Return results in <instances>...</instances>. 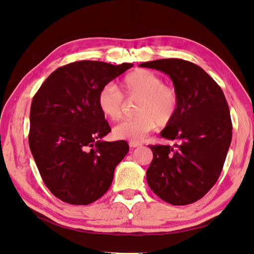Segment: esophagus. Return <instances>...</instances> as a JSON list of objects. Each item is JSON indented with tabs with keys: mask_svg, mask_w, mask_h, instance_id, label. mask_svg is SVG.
I'll return each mask as SVG.
<instances>
[{
	"mask_svg": "<svg viewBox=\"0 0 254 254\" xmlns=\"http://www.w3.org/2000/svg\"><path fill=\"white\" fill-rule=\"evenodd\" d=\"M129 146L133 148V147H139V146H142V144L139 142H129Z\"/></svg>",
	"mask_w": 254,
	"mask_h": 254,
	"instance_id": "1",
	"label": "esophagus"
}]
</instances>
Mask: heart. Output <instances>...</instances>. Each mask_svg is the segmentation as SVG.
<instances>
[{
  "instance_id": "b5f03b06",
  "label": "heart",
  "mask_w": 254,
  "mask_h": 254,
  "mask_svg": "<svg viewBox=\"0 0 254 254\" xmlns=\"http://www.w3.org/2000/svg\"><path fill=\"white\" fill-rule=\"evenodd\" d=\"M126 99L139 98L135 106L136 117L114 127L117 139L141 142L158 125L167 126L174 121L179 109V94L174 86L151 71L139 68L126 75L119 90L107 84L98 93V109L106 119L117 122L122 119Z\"/></svg>"
}]
</instances>
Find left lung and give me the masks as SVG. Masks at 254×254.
Instances as JSON below:
<instances>
[{
    "mask_svg": "<svg viewBox=\"0 0 254 254\" xmlns=\"http://www.w3.org/2000/svg\"><path fill=\"white\" fill-rule=\"evenodd\" d=\"M140 66L167 74L179 94V109L161 136L175 145H149L146 172L151 190L173 205L202 198L224 167L232 140V122L221 88L202 68L182 59H159Z\"/></svg>",
    "mask_w": 254,
    "mask_h": 254,
    "instance_id": "1",
    "label": "left lung"
}]
</instances>
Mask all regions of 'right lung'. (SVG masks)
Returning a JSON list of instances; mask_svg holds the SVG:
<instances>
[{
  "label": "right lung",
  "mask_w": 254,
  "mask_h": 254,
  "mask_svg": "<svg viewBox=\"0 0 254 254\" xmlns=\"http://www.w3.org/2000/svg\"><path fill=\"white\" fill-rule=\"evenodd\" d=\"M132 65L76 61L54 71L35 94L29 148L45 186L60 200L86 205L109 190L115 166L129 146L125 141H101L111 128L97 97Z\"/></svg>",
  "instance_id": "right-lung-1"
}]
</instances>
